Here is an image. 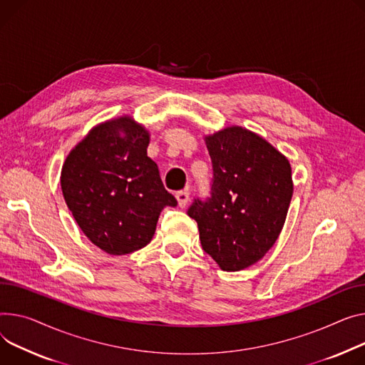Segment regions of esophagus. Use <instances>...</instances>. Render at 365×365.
I'll return each instance as SVG.
<instances>
[{
  "label": "esophagus",
  "instance_id": "esophagus-1",
  "mask_svg": "<svg viewBox=\"0 0 365 365\" xmlns=\"http://www.w3.org/2000/svg\"><path fill=\"white\" fill-rule=\"evenodd\" d=\"M176 200L179 202V207L183 208L189 201V192L187 190H178L176 192Z\"/></svg>",
  "mask_w": 365,
  "mask_h": 365
}]
</instances>
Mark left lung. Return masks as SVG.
I'll list each match as a JSON object with an SVG mask.
<instances>
[{"instance_id":"1","label":"left lung","mask_w":365,"mask_h":365,"mask_svg":"<svg viewBox=\"0 0 365 365\" xmlns=\"http://www.w3.org/2000/svg\"><path fill=\"white\" fill-rule=\"evenodd\" d=\"M212 164L210 197L193 200L202 250L226 272L259 261L274 245L292 200V170L274 147L244 129L205 138Z\"/></svg>"}]
</instances>
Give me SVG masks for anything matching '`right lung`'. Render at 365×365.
<instances>
[{"label":"right lung","instance_id":"1","mask_svg":"<svg viewBox=\"0 0 365 365\" xmlns=\"http://www.w3.org/2000/svg\"><path fill=\"white\" fill-rule=\"evenodd\" d=\"M148 143L147 130L120 117L92 129L63 164L68 210L92 244L111 255L148 245L163 208L178 205L147 155Z\"/></svg>","mask_w":365,"mask_h":365}]
</instances>
